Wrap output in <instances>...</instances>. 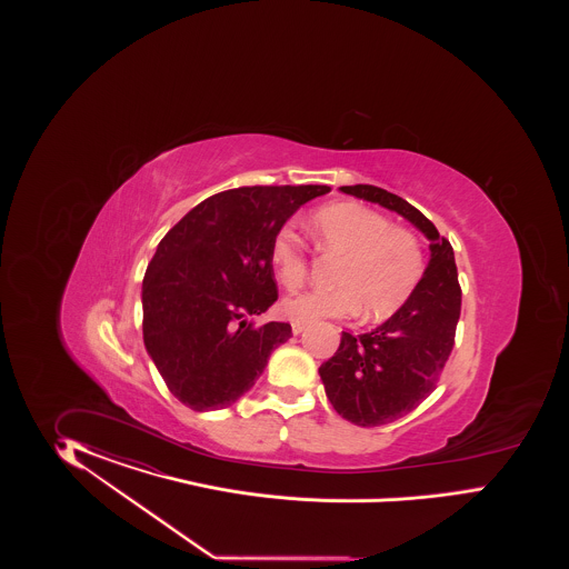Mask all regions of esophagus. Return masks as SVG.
I'll return each instance as SVG.
<instances>
[{"instance_id":"34e87169","label":"esophagus","mask_w":569,"mask_h":569,"mask_svg":"<svg viewBox=\"0 0 569 569\" xmlns=\"http://www.w3.org/2000/svg\"><path fill=\"white\" fill-rule=\"evenodd\" d=\"M309 328L307 323H302V321H292V331L293 336H298V333H302L305 329Z\"/></svg>"}]
</instances>
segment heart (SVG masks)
<instances>
[{"instance_id": "obj_1", "label": "heart", "mask_w": 569, "mask_h": 569, "mask_svg": "<svg viewBox=\"0 0 569 569\" xmlns=\"http://www.w3.org/2000/svg\"><path fill=\"white\" fill-rule=\"evenodd\" d=\"M321 248L340 257L333 290H310L286 298L281 312L302 323L346 319L357 315L381 321L413 296L426 269L423 246L413 231L392 227L371 208L338 202L312 217ZM277 277L286 290H298L307 279L305 243L290 227L273 243Z\"/></svg>"}]
</instances>
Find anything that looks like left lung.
<instances>
[{
  "instance_id": "left-lung-1",
  "label": "left lung",
  "mask_w": 569,
  "mask_h": 569,
  "mask_svg": "<svg viewBox=\"0 0 569 569\" xmlns=\"http://www.w3.org/2000/svg\"><path fill=\"white\" fill-rule=\"evenodd\" d=\"M340 191L398 212L430 240V262L413 296L373 331H342L340 348L319 367L333 409L355 426L373 428L411 413L433 392L455 346L461 288L452 246L423 212L376 186Z\"/></svg>"
}]
</instances>
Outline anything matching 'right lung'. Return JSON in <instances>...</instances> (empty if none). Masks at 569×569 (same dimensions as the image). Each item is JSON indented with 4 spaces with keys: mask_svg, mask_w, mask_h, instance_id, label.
<instances>
[{
    "mask_svg": "<svg viewBox=\"0 0 569 569\" xmlns=\"http://www.w3.org/2000/svg\"><path fill=\"white\" fill-rule=\"evenodd\" d=\"M328 186H252L191 208L156 248L141 288L143 345L172 397L217 411L243 397L290 323L257 326L277 300L273 243Z\"/></svg>",
    "mask_w": 569,
    "mask_h": 569,
    "instance_id": "obj_1",
    "label": "right lung"
}]
</instances>
